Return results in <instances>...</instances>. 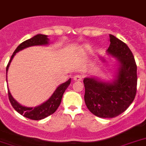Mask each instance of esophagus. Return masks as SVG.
<instances>
[{"instance_id":"1","label":"esophagus","mask_w":146,"mask_h":146,"mask_svg":"<svg viewBox=\"0 0 146 146\" xmlns=\"http://www.w3.org/2000/svg\"><path fill=\"white\" fill-rule=\"evenodd\" d=\"M73 80L75 81H81L82 80V76L81 75H76L73 77Z\"/></svg>"}]
</instances>
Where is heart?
I'll use <instances>...</instances> for the list:
<instances>
[{
	"label": "heart",
	"mask_w": 146,
	"mask_h": 146,
	"mask_svg": "<svg viewBox=\"0 0 146 146\" xmlns=\"http://www.w3.org/2000/svg\"><path fill=\"white\" fill-rule=\"evenodd\" d=\"M85 50H89V48H88V47H85Z\"/></svg>",
	"instance_id": "b5f03b06"
}]
</instances>
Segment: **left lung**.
Wrapping results in <instances>:
<instances>
[{
  "mask_svg": "<svg viewBox=\"0 0 146 146\" xmlns=\"http://www.w3.org/2000/svg\"><path fill=\"white\" fill-rule=\"evenodd\" d=\"M108 54L117 58L119 67L113 81L86 77L84 99L92 113L102 118H112L124 112L133 102L137 86V66L133 54L124 42L109 35Z\"/></svg>",
  "mask_w": 146,
  "mask_h": 146,
  "instance_id": "1",
  "label": "left lung"
}]
</instances>
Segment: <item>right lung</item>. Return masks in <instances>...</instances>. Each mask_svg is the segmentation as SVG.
<instances>
[{
	"label": "right lung",
	"instance_id": "right-lung-1",
	"mask_svg": "<svg viewBox=\"0 0 146 146\" xmlns=\"http://www.w3.org/2000/svg\"><path fill=\"white\" fill-rule=\"evenodd\" d=\"M47 44H48V35H42V34L35 35L34 37L31 38L30 39H28L25 42H22L21 44L17 47V49L14 50V52L11 56V58H10V61L7 66V69H6V76L7 74V70L9 69L10 63L12 61L14 55L17 52H19V50H22L23 49L26 48L28 47L35 46V45H47ZM6 79H7V77H6ZM70 81L71 79H69L66 82L60 85L56 89L54 92L53 93L52 96L49 98L48 100H47L46 102H44L42 104H40L37 107H35V108H28V107L23 106L20 104H19L11 96L10 90L7 87L8 97H9V100H10V104L13 106V108L21 115L24 116L25 117H27L29 119H31V120H42V119H44V118L47 117L48 116L54 113L56 110L58 108V107L61 102L63 95H64L66 88L69 86V85L70 84Z\"/></svg>",
	"mask_w": 146,
	"mask_h": 146
}]
</instances>
